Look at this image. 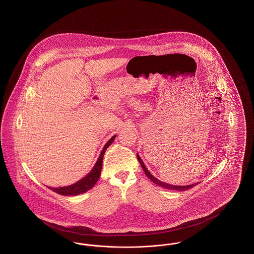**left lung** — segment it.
Segmentation results:
<instances>
[{
    "label": "left lung",
    "mask_w": 254,
    "mask_h": 254,
    "mask_svg": "<svg viewBox=\"0 0 254 254\" xmlns=\"http://www.w3.org/2000/svg\"><path fill=\"white\" fill-rule=\"evenodd\" d=\"M137 159H138V161H139V163L141 164V166L142 167V170H143V172L145 173V175L147 176V178L152 182L153 183H155V184H157V185H159V186H161V187H163V188H166V189H169V190H176V191H185V190H188V189H190V188H192L193 186H195V185H197L199 183H193V184H190V185H183V186H179V185H172V184H168V183H164L163 182H160L159 180H157L154 176H152L150 172L147 170V168L145 167V165H144V163H142V160H141V158H140V156L137 154Z\"/></svg>",
    "instance_id": "obj_1"
}]
</instances>
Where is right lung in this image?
<instances>
[{
	"label": "right lung",
	"instance_id": "1",
	"mask_svg": "<svg viewBox=\"0 0 254 254\" xmlns=\"http://www.w3.org/2000/svg\"><path fill=\"white\" fill-rule=\"evenodd\" d=\"M115 137H116V135L112 136V138L109 140V142L105 144L104 148L102 149L101 153L99 155V158H98L97 162L94 164V166L91 169V172L89 173L85 178L81 179L79 182H77V183H75L74 184L69 185V186L60 187V188H51V187H48V188L51 189L56 193H60L61 195H77V194L86 193L87 191H89L90 189H91L94 186V184L97 183L98 179L100 178L104 154L106 152L107 148L114 141Z\"/></svg>",
	"mask_w": 254,
	"mask_h": 254
}]
</instances>
